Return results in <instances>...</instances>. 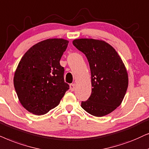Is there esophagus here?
Masks as SVG:
<instances>
[{
	"instance_id": "1",
	"label": "esophagus",
	"mask_w": 149,
	"mask_h": 149,
	"mask_svg": "<svg viewBox=\"0 0 149 149\" xmlns=\"http://www.w3.org/2000/svg\"><path fill=\"white\" fill-rule=\"evenodd\" d=\"M70 90L71 91H73L75 90V84H70Z\"/></svg>"
}]
</instances>
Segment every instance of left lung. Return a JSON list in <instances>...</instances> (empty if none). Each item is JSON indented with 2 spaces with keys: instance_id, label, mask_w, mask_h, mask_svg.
<instances>
[{
  "instance_id": "obj_1",
  "label": "left lung",
  "mask_w": 149,
  "mask_h": 149,
  "mask_svg": "<svg viewBox=\"0 0 149 149\" xmlns=\"http://www.w3.org/2000/svg\"><path fill=\"white\" fill-rule=\"evenodd\" d=\"M73 44L84 53L91 72L92 93L81 106L91 115L106 116L121 104L128 87V74L112 45L94 39H77Z\"/></svg>"
}]
</instances>
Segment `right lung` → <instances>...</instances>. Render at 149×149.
Instances as JSON below:
<instances>
[{
  "instance_id": "obj_1",
  "label": "right lung",
  "mask_w": 149,
  "mask_h": 149,
  "mask_svg": "<svg viewBox=\"0 0 149 149\" xmlns=\"http://www.w3.org/2000/svg\"><path fill=\"white\" fill-rule=\"evenodd\" d=\"M69 41L47 39L33 45L22 57L13 77L17 97L32 114L43 115L60 104L69 88L60 65Z\"/></svg>"
}]
</instances>
